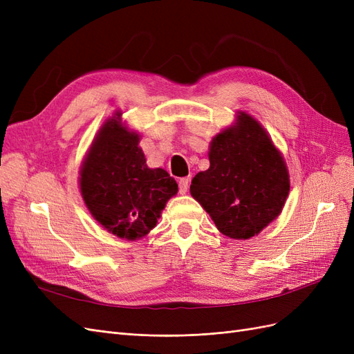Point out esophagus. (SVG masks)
Wrapping results in <instances>:
<instances>
[{
    "label": "esophagus",
    "instance_id": "esophagus-1",
    "mask_svg": "<svg viewBox=\"0 0 354 354\" xmlns=\"http://www.w3.org/2000/svg\"><path fill=\"white\" fill-rule=\"evenodd\" d=\"M189 183H190L189 177H183V178L178 180V190H180L181 195H185L186 192L189 190Z\"/></svg>",
    "mask_w": 354,
    "mask_h": 354
}]
</instances>
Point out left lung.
I'll list each match as a JSON object with an SVG mask.
<instances>
[{"label": "left lung", "mask_w": 354, "mask_h": 354, "mask_svg": "<svg viewBox=\"0 0 354 354\" xmlns=\"http://www.w3.org/2000/svg\"><path fill=\"white\" fill-rule=\"evenodd\" d=\"M209 168L198 173L190 194L217 229L250 239L279 216L289 194L283 156L263 125L245 112L209 145Z\"/></svg>", "instance_id": "obj_1"}]
</instances>
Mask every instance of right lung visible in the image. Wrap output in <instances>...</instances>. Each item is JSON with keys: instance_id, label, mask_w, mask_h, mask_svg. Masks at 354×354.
<instances>
[{"instance_id": "add662e5", "label": "right lung", "mask_w": 354, "mask_h": 354, "mask_svg": "<svg viewBox=\"0 0 354 354\" xmlns=\"http://www.w3.org/2000/svg\"><path fill=\"white\" fill-rule=\"evenodd\" d=\"M109 118L80 171V189L91 216L118 238L140 239L151 232L160 211L178 186L162 168H149L138 142L140 136Z\"/></svg>"}]
</instances>
